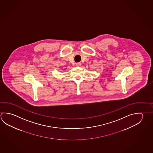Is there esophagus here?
<instances>
[{
	"label": "esophagus",
	"instance_id": "34e87169",
	"mask_svg": "<svg viewBox=\"0 0 153 153\" xmlns=\"http://www.w3.org/2000/svg\"><path fill=\"white\" fill-rule=\"evenodd\" d=\"M76 65L77 67H80V65H81V63H76Z\"/></svg>",
	"mask_w": 153,
	"mask_h": 153
}]
</instances>
